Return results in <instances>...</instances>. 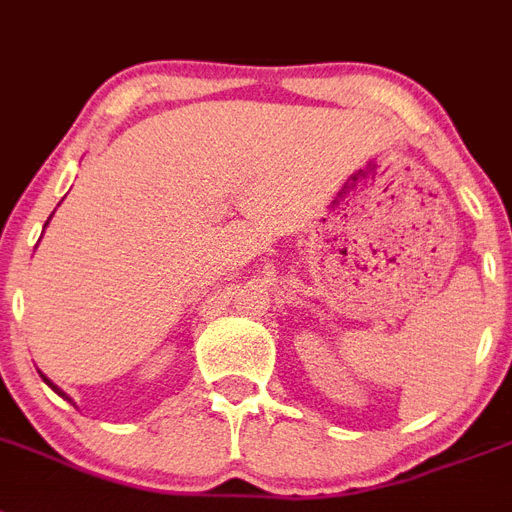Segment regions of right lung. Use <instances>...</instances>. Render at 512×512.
Returning a JSON list of instances; mask_svg holds the SVG:
<instances>
[{"mask_svg": "<svg viewBox=\"0 0 512 512\" xmlns=\"http://www.w3.org/2000/svg\"><path fill=\"white\" fill-rule=\"evenodd\" d=\"M44 380H46V377H44ZM46 382H49V380H46ZM49 385H51V382H49ZM51 390H57V393H59V395H62V398H64V393H62V390H59V388H57V385H51Z\"/></svg>", "mask_w": 512, "mask_h": 512, "instance_id": "right-lung-1", "label": "right lung"}]
</instances>
